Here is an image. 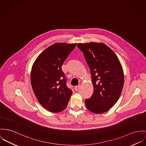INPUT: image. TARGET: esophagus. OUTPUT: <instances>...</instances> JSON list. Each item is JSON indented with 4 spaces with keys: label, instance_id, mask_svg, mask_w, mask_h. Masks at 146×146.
Returning a JSON list of instances; mask_svg holds the SVG:
<instances>
[{
    "label": "esophagus",
    "instance_id": "esophagus-1",
    "mask_svg": "<svg viewBox=\"0 0 146 146\" xmlns=\"http://www.w3.org/2000/svg\"><path fill=\"white\" fill-rule=\"evenodd\" d=\"M74 89L76 90V91H78L79 89H80V86H76L74 87Z\"/></svg>",
    "mask_w": 146,
    "mask_h": 146
}]
</instances>
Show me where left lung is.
Returning <instances> with one entry per match:
<instances>
[{
  "label": "left lung",
  "mask_w": 146,
  "mask_h": 146,
  "mask_svg": "<svg viewBox=\"0 0 146 146\" xmlns=\"http://www.w3.org/2000/svg\"><path fill=\"white\" fill-rule=\"evenodd\" d=\"M90 67L94 92L86 100L87 108L101 114L110 110L118 101L124 85L121 62L112 50L103 43H78Z\"/></svg>",
  "instance_id": "8db88e82"
}]
</instances>
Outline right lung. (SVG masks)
Returning a JSON list of instances; mask_svg holds the SVG:
<instances>
[{"instance_id":"add662e5","label":"right lung","mask_w":146,"mask_h":146,"mask_svg":"<svg viewBox=\"0 0 146 146\" xmlns=\"http://www.w3.org/2000/svg\"><path fill=\"white\" fill-rule=\"evenodd\" d=\"M76 46V43L53 44L39 55L32 66L31 81L34 93L49 112L63 111L73 93L66 86L61 68Z\"/></svg>"}]
</instances>
